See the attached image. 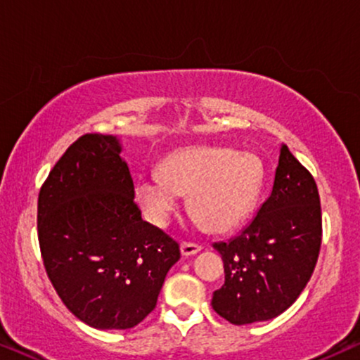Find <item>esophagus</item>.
I'll return each instance as SVG.
<instances>
[{
	"instance_id": "esophagus-1",
	"label": "esophagus",
	"mask_w": 360,
	"mask_h": 360,
	"mask_svg": "<svg viewBox=\"0 0 360 360\" xmlns=\"http://www.w3.org/2000/svg\"><path fill=\"white\" fill-rule=\"evenodd\" d=\"M201 245L199 244H194V243H181V254H183L184 257H189V256H194V254H198L201 251Z\"/></svg>"
}]
</instances>
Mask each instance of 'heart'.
<instances>
[{
    "mask_svg": "<svg viewBox=\"0 0 360 360\" xmlns=\"http://www.w3.org/2000/svg\"><path fill=\"white\" fill-rule=\"evenodd\" d=\"M262 167L256 156L226 148H188L172 153L159 176L136 183V201L153 224L166 226L177 195L189 194V211L207 229L222 233L245 219L256 202Z\"/></svg>",
    "mask_w": 360,
    "mask_h": 360,
    "instance_id": "1",
    "label": "heart"
}]
</instances>
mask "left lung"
<instances>
[{
	"mask_svg": "<svg viewBox=\"0 0 360 360\" xmlns=\"http://www.w3.org/2000/svg\"><path fill=\"white\" fill-rule=\"evenodd\" d=\"M321 240L316 181L282 144L269 198L236 238L214 243L226 281L214 290L212 309L236 326L274 319L306 288Z\"/></svg>",
	"mask_w": 360,
	"mask_h": 360,
	"instance_id": "8db88e82",
	"label": "left lung"
}]
</instances>
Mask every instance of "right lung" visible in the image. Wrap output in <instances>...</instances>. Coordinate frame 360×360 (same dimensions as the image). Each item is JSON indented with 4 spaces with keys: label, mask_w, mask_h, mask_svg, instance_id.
I'll list each match as a JSON object with an SVG mask.
<instances>
[{
    "label": "right lung",
    "mask_w": 360,
    "mask_h": 360,
    "mask_svg": "<svg viewBox=\"0 0 360 360\" xmlns=\"http://www.w3.org/2000/svg\"><path fill=\"white\" fill-rule=\"evenodd\" d=\"M120 139L84 134L38 198V239L53 288L94 329H131L154 311L179 244L143 221Z\"/></svg>",
    "instance_id": "add662e5"
}]
</instances>
